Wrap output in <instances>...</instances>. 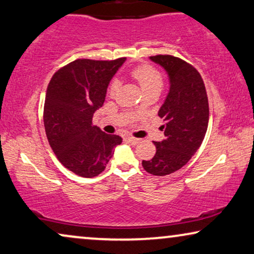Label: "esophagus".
Listing matches in <instances>:
<instances>
[{"instance_id":"obj_1","label":"esophagus","mask_w":254,"mask_h":254,"mask_svg":"<svg viewBox=\"0 0 254 254\" xmlns=\"http://www.w3.org/2000/svg\"><path fill=\"white\" fill-rule=\"evenodd\" d=\"M126 140L130 142V144H132V145H135V144H138L139 141H140V139L131 137V135H127V137H126Z\"/></svg>"}]
</instances>
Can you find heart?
Here are the masks:
<instances>
[{"instance_id":"b5f03b06","label":"heart","mask_w":254,"mask_h":254,"mask_svg":"<svg viewBox=\"0 0 254 254\" xmlns=\"http://www.w3.org/2000/svg\"><path fill=\"white\" fill-rule=\"evenodd\" d=\"M131 76L138 81L142 92H147L151 90L161 91L163 85L162 73L156 67L149 65V64H141V65L135 66L131 71ZM119 79H113L109 85V94L115 95L117 90H119Z\"/></svg>"}]
</instances>
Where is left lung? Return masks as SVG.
<instances>
[{
    "label": "left lung",
    "instance_id": "left-lung-1",
    "mask_svg": "<svg viewBox=\"0 0 254 254\" xmlns=\"http://www.w3.org/2000/svg\"><path fill=\"white\" fill-rule=\"evenodd\" d=\"M149 59L167 71L170 88L159 110L166 139L154 141L155 155L144 160L142 167L155 176H166L185 166L201 145L208 127V98L201 76L190 63L171 55Z\"/></svg>",
    "mask_w": 254,
    "mask_h": 254
}]
</instances>
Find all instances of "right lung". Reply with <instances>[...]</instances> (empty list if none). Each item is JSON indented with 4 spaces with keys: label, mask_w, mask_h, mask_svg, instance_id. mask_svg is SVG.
I'll return each mask as SVG.
<instances>
[{
    "label": "right lung",
    "mask_w": 254,
    "mask_h": 254,
    "mask_svg": "<svg viewBox=\"0 0 254 254\" xmlns=\"http://www.w3.org/2000/svg\"><path fill=\"white\" fill-rule=\"evenodd\" d=\"M126 61L79 59L61 67L49 81L44 124L56 158L78 176L92 178L106 169L114 148L122 142L93 126V114L105 102L107 87Z\"/></svg>",
    "instance_id": "add662e5"
}]
</instances>
